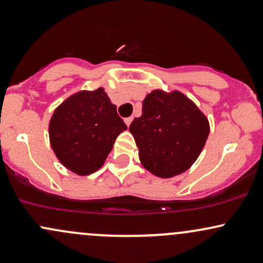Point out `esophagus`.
I'll return each instance as SVG.
<instances>
[{"label":"esophagus","mask_w":263,"mask_h":263,"mask_svg":"<svg viewBox=\"0 0 263 263\" xmlns=\"http://www.w3.org/2000/svg\"><path fill=\"white\" fill-rule=\"evenodd\" d=\"M132 120H134V119H132V117H127V119H125V123H126V125H127V126H129V125H131Z\"/></svg>","instance_id":"obj_1"}]
</instances>
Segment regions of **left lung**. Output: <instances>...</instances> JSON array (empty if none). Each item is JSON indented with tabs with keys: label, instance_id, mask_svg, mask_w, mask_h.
Masks as SVG:
<instances>
[{
	"label": "left lung",
	"instance_id": "left-lung-1",
	"mask_svg": "<svg viewBox=\"0 0 263 263\" xmlns=\"http://www.w3.org/2000/svg\"><path fill=\"white\" fill-rule=\"evenodd\" d=\"M129 132L142 165L157 177L171 178L197 161L209 136V122L182 92L155 90L142 102L141 117L132 121Z\"/></svg>",
	"mask_w": 263,
	"mask_h": 263
}]
</instances>
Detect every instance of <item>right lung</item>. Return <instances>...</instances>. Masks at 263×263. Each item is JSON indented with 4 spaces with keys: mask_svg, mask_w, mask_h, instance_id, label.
<instances>
[{
    "mask_svg": "<svg viewBox=\"0 0 263 263\" xmlns=\"http://www.w3.org/2000/svg\"><path fill=\"white\" fill-rule=\"evenodd\" d=\"M127 126L102 87L80 91L54 111L49 138L58 159L68 170L87 176L102 167L117 136Z\"/></svg>",
    "mask_w": 263,
    "mask_h": 263,
    "instance_id": "add662e5",
    "label": "right lung"
}]
</instances>
